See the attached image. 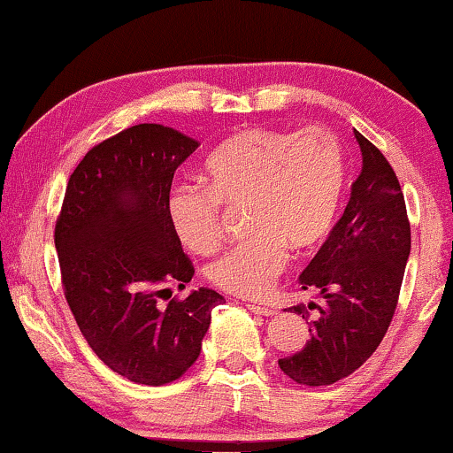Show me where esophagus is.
Returning a JSON list of instances; mask_svg holds the SVG:
<instances>
[{
    "instance_id": "obj_1",
    "label": "esophagus",
    "mask_w": 453,
    "mask_h": 453,
    "mask_svg": "<svg viewBox=\"0 0 453 453\" xmlns=\"http://www.w3.org/2000/svg\"><path fill=\"white\" fill-rule=\"evenodd\" d=\"M245 306H248V311H252L254 315H262V317L277 315V311L273 309V306H265V304H245Z\"/></svg>"
}]
</instances>
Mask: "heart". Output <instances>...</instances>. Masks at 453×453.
I'll return each instance as SVG.
<instances>
[{
  "mask_svg": "<svg viewBox=\"0 0 453 453\" xmlns=\"http://www.w3.org/2000/svg\"><path fill=\"white\" fill-rule=\"evenodd\" d=\"M201 182L170 193L172 231L188 252L210 256L220 243V205H245L250 239L211 262L208 279L226 294L258 298L286 269L288 248L309 252L329 237L344 197L346 155L326 127H252L211 150Z\"/></svg>",
  "mask_w": 453,
  "mask_h": 453,
  "instance_id": "b5f03b06",
  "label": "heart"
}]
</instances>
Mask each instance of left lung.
<instances>
[{
    "instance_id": "left-lung-1",
    "label": "left lung",
    "mask_w": 453,
    "mask_h": 453,
    "mask_svg": "<svg viewBox=\"0 0 453 453\" xmlns=\"http://www.w3.org/2000/svg\"><path fill=\"white\" fill-rule=\"evenodd\" d=\"M363 167L350 187L344 214L298 277L321 304L311 338L298 353L279 359L294 382L327 387L370 359L393 321L411 250L405 199L387 157L355 130ZM306 317V306H292Z\"/></svg>"
}]
</instances>
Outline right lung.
<instances>
[{"instance_id": "add662e5", "label": "right lung", "mask_w": 453, "mask_h": 453, "mask_svg": "<svg viewBox=\"0 0 453 453\" xmlns=\"http://www.w3.org/2000/svg\"><path fill=\"white\" fill-rule=\"evenodd\" d=\"M199 142L174 127L138 124L100 142L66 184L54 243L65 298L83 338L111 370L138 384L178 380L197 361L211 309L210 288L184 289L193 265L167 220L172 178Z\"/></svg>"}]
</instances>
